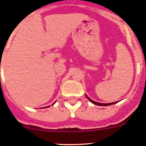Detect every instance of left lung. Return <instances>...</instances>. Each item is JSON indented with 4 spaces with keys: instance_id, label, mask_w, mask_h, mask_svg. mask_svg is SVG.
Masks as SVG:
<instances>
[{
    "instance_id": "obj_1",
    "label": "left lung",
    "mask_w": 146,
    "mask_h": 146,
    "mask_svg": "<svg viewBox=\"0 0 146 146\" xmlns=\"http://www.w3.org/2000/svg\"><path fill=\"white\" fill-rule=\"evenodd\" d=\"M86 97H87V98H88V99L91 102L93 103L94 104H96V105H98V106H109V105H111V104H115V103L117 102H114L108 103V104H105V103H100V102H95V101L92 100H91L90 98H88V95H86Z\"/></svg>"
}]
</instances>
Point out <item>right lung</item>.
Listing matches in <instances>:
<instances>
[{"mask_svg":"<svg viewBox=\"0 0 146 146\" xmlns=\"http://www.w3.org/2000/svg\"><path fill=\"white\" fill-rule=\"evenodd\" d=\"M55 102H54V104H52V105H54V104H55ZM49 107V106H48V107Z\"/></svg>","mask_w":146,"mask_h":146,"instance_id":"1","label":"right lung"}]
</instances>
